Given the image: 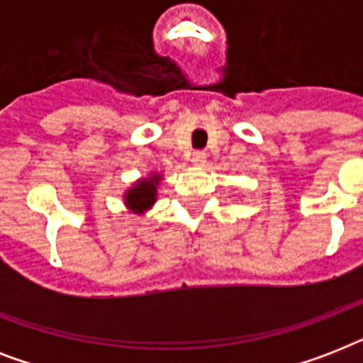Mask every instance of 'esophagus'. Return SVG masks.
<instances>
[{"label":"esophagus","mask_w":363,"mask_h":363,"mask_svg":"<svg viewBox=\"0 0 363 363\" xmlns=\"http://www.w3.org/2000/svg\"><path fill=\"white\" fill-rule=\"evenodd\" d=\"M190 162H192L194 165H196V167H203L205 165V162H207V154L205 152H194L192 154V158H190Z\"/></svg>","instance_id":"1"}]
</instances>
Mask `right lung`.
<instances>
[{
  "label": "right lung",
  "mask_w": 363,
  "mask_h": 363,
  "mask_svg": "<svg viewBox=\"0 0 363 363\" xmlns=\"http://www.w3.org/2000/svg\"><path fill=\"white\" fill-rule=\"evenodd\" d=\"M162 181H164L162 173L150 171L147 177H141L135 182H131L122 194L125 209L137 216H143L148 209H152L154 203L158 201V190Z\"/></svg>",
  "instance_id": "right-lung-1"
}]
</instances>
